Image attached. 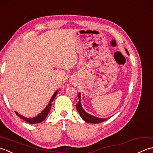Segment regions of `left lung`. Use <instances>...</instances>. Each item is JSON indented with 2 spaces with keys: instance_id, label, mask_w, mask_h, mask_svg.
Listing matches in <instances>:
<instances>
[{
  "instance_id": "obj_1",
  "label": "left lung",
  "mask_w": 153,
  "mask_h": 153,
  "mask_svg": "<svg viewBox=\"0 0 153 153\" xmlns=\"http://www.w3.org/2000/svg\"><path fill=\"white\" fill-rule=\"evenodd\" d=\"M126 53L129 54L128 50L126 49ZM78 98H79V102L76 105V108L80 114V116L82 117V118L84 120V121L87 122V123H101L104 121H105V120L107 119V118H98V117L94 116L91 114H90L87 113V112H85V110H83V107L82 106V103H81V93H79Z\"/></svg>"
}]
</instances>
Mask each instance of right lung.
Listing matches in <instances>:
<instances>
[{
	"label": "right lung",
	"instance_id": "add662e5",
	"mask_svg": "<svg viewBox=\"0 0 153 153\" xmlns=\"http://www.w3.org/2000/svg\"><path fill=\"white\" fill-rule=\"evenodd\" d=\"M58 93V90H56V91H55V93L53 94V97H51L49 102H48V104L47 105V106L45 107V108L43 110V111H41V113L37 115L36 116L33 117V118H25V117L22 116L21 114H19L17 112L15 111V113L16 114V115L19 117V118H21L22 120H24V121L27 122V123H41V122H43L45 118H47V116L48 115V112H49L50 110H51V106H52V102H53L54 98L57 95Z\"/></svg>",
	"mask_w": 153,
	"mask_h": 153
}]
</instances>
